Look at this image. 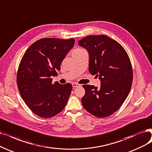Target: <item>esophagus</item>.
Here are the masks:
<instances>
[{"label":"esophagus","instance_id":"1","mask_svg":"<svg viewBox=\"0 0 152 152\" xmlns=\"http://www.w3.org/2000/svg\"><path fill=\"white\" fill-rule=\"evenodd\" d=\"M72 86H73V87H74V88H76V87H78L80 86V85L78 84V83H72Z\"/></svg>","mask_w":152,"mask_h":152}]
</instances>
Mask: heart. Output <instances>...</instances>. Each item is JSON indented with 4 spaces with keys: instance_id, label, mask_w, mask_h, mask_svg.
<instances>
[{
    "instance_id": "obj_1",
    "label": "heart",
    "mask_w": 152,
    "mask_h": 152,
    "mask_svg": "<svg viewBox=\"0 0 152 152\" xmlns=\"http://www.w3.org/2000/svg\"><path fill=\"white\" fill-rule=\"evenodd\" d=\"M85 51L86 50L83 49V48H75V49L73 50L72 55L74 57H76L78 55H80V54H81L82 52H83Z\"/></svg>"
}]
</instances>
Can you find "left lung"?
Returning <instances> with one entry per match:
<instances>
[{"instance_id":"1","label":"left lung","mask_w":152,"mask_h":152,"mask_svg":"<svg viewBox=\"0 0 152 152\" xmlns=\"http://www.w3.org/2000/svg\"><path fill=\"white\" fill-rule=\"evenodd\" d=\"M89 54L88 70L100 80V88L83 85L82 104L94 116L104 118L117 111L132 87L133 70L124 48L107 35H89L78 41Z\"/></svg>"}]
</instances>
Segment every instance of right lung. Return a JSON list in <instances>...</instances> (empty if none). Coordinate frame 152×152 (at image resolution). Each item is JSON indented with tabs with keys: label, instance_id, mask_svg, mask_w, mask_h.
Returning a JSON list of instances; mask_svg holds the SVG:
<instances>
[{
	"label": "right lung",
	"instance_id": "obj_1",
	"mask_svg": "<svg viewBox=\"0 0 152 152\" xmlns=\"http://www.w3.org/2000/svg\"><path fill=\"white\" fill-rule=\"evenodd\" d=\"M75 44L74 39H41L30 45L23 56L17 75L22 99L33 113L51 118L67 104L72 84L52 83L62 60Z\"/></svg>",
	"mask_w": 152,
	"mask_h": 152
}]
</instances>
